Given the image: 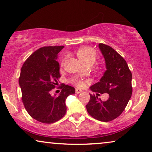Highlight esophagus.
Here are the masks:
<instances>
[{
  "mask_svg": "<svg viewBox=\"0 0 152 152\" xmlns=\"http://www.w3.org/2000/svg\"><path fill=\"white\" fill-rule=\"evenodd\" d=\"M82 90H81V89H78V88H76V94H80V93H81L82 92Z\"/></svg>",
  "mask_w": 152,
  "mask_h": 152,
  "instance_id": "1",
  "label": "esophagus"
}]
</instances>
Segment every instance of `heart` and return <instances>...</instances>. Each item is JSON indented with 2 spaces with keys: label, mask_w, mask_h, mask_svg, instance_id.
Listing matches in <instances>:
<instances>
[{
  "label": "heart",
  "mask_w": 152,
  "mask_h": 152,
  "mask_svg": "<svg viewBox=\"0 0 152 152\" xmlns=\"http://www.w3.org/2000/svg\"><path fill=\"white\" fill-rule=\"evenodd\" d=\"M77 55L83 63L87 64V65H92L95 63L96 60L97 58V52L94 49L91 48V47H83V48H79L77 50ZM66 59V56L63 58L61 61V65H63ZM73 84L76 85V87H85V83L83 80L78 78H74L72 80Z\"/></svg>",
  "instance_id": "heart-1"
}]
</instances>
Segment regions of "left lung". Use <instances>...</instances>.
<instances>
[{
    "mask_svg": "<svg viewBox=\"0 0 152 152\" xmlns=\"http://www.w3.org/2000/svg\"><path fill=\"white\" fill-rule=\"evenodd\" d=\"M98 47L105 60L107 70L99 82L90 87L96 95L90 94L86 108L94 118L109 122L123 113L132 96V74L127 62L116 50L103 43ZM104 93L109 94L106 102L98 98Z\"/></svg>",
    "mask_w": 152,
    "mask_h": 152,
    "instance_id": "1",
    "label": "left lung"
}]
</instances>
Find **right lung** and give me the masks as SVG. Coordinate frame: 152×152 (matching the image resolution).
Listing matches in <instances>:
<instances>
[{
	"label": "right lung",
	"mask_w": 152,
	"mask_h": 152,
	"mask_svg": "<svg viewBox=\"0 0 152 152\" xmlns=\"http://www.w3.org/2000/svg\"><path fill=\"white\" fill-rule=\"evenodd\" d=\"M64 46H45L31 54L20 70L19 85L22 101L27 113L36 121L51 124L59 121L67 112L65 100L75 94L74 87L61 84L57 96L50 92L61 78L58 54Z\"/></svg>",
	"instance_id": "add662e5"
}]
</instances>
